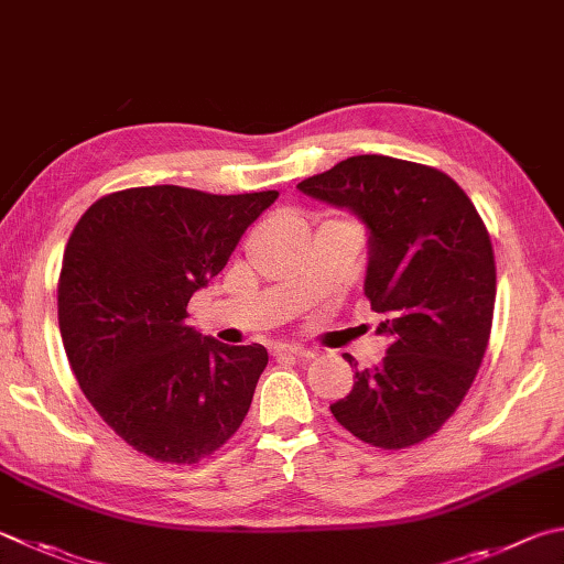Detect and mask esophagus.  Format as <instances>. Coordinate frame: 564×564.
Returning a JSON list of instances; mask_svg holds the SVG:
<instances>
[{
    "label": "esophagus",
    "mask_w": 564,
    "mask_h": 564,
    "mask_svg": "<svg viewBox=\"0 0 564 564\" xmlns=\"http://www.w3.org/2000/svg\"><path fill=\"white\" fill-rule=\"evenodd\" d=\"M273 355L275 357H299V360H311L315 352L311 350V347H303V345H275Z\"/></svg>",
    "instance_id": "1"
}]
</instances>
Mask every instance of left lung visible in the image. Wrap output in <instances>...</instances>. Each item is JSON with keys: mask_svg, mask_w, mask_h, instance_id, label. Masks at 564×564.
Instances as JSON below:
<instances>
[{"mask_svg": "<svg viewBox=\"0 0 564 564\" xmlns=\"http://www.w3.org/2000/svg\"><path fill=\"white\" fill-rule=\"evenodd\" d=\"M299 189L367 224L365 295L389 337L382 365L355 370L330 412L377 448L424 442L464 402L488 347L496 259L486 224L442 170L387 155L347 158Z\"/></svg>", "mask_w": 564, "mask_h": 564, "instance_id": "obj_1", "label": "left lung"}]
</instances>
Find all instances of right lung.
<instances>
[{
    "mask_svg": "<svg viewBox=\"0 0 564 564\" xmlns=\"http://www.w3.org/2000/svg\"><path fill=\"white\" fill-rule=\"evenodd\" d=\"M279 192L177 184L90 204L64 251L58 327L78 387L135 452L199 464L234 436L269 365L263 345H224L184 325L204 289Z\"/></svg>",
    "mask_w": 564,
    "mask_h": 564,
    "instance_id": "add662e5",
    "label": "right lung"
}]
</instances>
